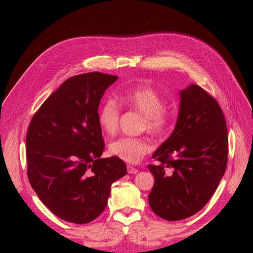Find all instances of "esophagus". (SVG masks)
<instances>
[{
    "instance_id": "1",
    "label": "esophagus",
    "mask_w": 253,
    "mask_h": 253,
    "mask_svg": "<svg viewBox=\"0 0 253 253\" xmlns=\"http://www.w3.org/2000/svg\"><path fill=\"white\" fill-rule=\"evenodd\" d=\"M126 169H127V172L129 173V174H136V173H138V169H136L135 167H133V166H127L126 167Z\"/></svg>"
}]
</instances>
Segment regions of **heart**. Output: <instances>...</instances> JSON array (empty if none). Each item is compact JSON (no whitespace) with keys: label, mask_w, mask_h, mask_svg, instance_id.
Here are the masks:
<instances>
[{"label":"heart","mask_w":253,"mask_h":253,"mask_svg":"<svg viewBox=\"0 0 253 253\" xmlns=\"http://www.w3.org/2000/svg\"><path fill=\"white\" fill-rule=\"evenodd\" d=\"M117 99L126 108L143 115V126L151 133L159 135L169 128L172 114L164 108V97L153 86L142 84L121 88L117 93ZM119 118V108L112 100L105 101L99 110L98 122L105 134L113 135L117 131ZM150 149V143L139 137L122 136L113 140L109 145L112 155L131 164L138 163Z\"/></svg>","instance_id":"obj_1"}]
</instances>
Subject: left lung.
<instances>
[{
    "label": "left lung",
    "mask_w": 253,
    "mask_h": 253,
    "mask_svg": "<svg viewBox=\"0 0 253 253\" xmlns=\"http://www.w3.org/2000/svg\"><path fill=\"white\" fill-rule=\"evenodd\" d=\"M179 95L174 131L152 156L160 165L148 166L155 178L150 207L167 220L192 216L208 203L228 158L227 125L217 101L196 84Z\"/></svg>",
    "instance_id": "obj_1"
}]
</instances>
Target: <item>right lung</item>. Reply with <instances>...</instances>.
<instances>
[{
  "label": "right lung",
  "instance_id": "1",
  "mask_svg": "<svg viewBox=\"0 0 253 253\" xmlns=\"http://www.w3.org/2000/svg\"><path fill=\"white\" fill-rule=\"evenodd\" d=\"M117 76L99 72L65 80L34 115L26 134L27 175L41 202L61 219L87 224L105 209L112 183L126 174L116 156L100 158L98 106Z\"/></svg>",
  "mask_w": 253,
  "mask_h": 253
}]
</instances>
